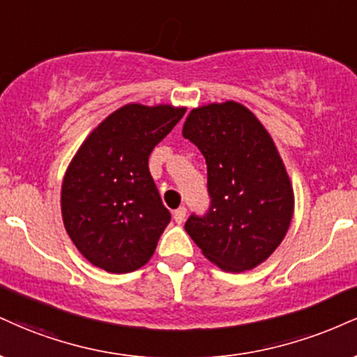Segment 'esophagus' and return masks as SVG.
Returning a JSON list of instances; mask_svg holds the SVG:
<instances>
[{
    "instance_id": "34e87169",
    "label": "esophagus",
    "mask_w": 357,
    "mask_h": 357,
    "mask_svg": "<svg viewBox=\"0 0 357 357\" xmlns=\"http://www.w3.org/2000/svg\"><path fill=\"white\" fill-rule=\"evenodd\" d=\"M173 216H174V221L178 222V225H181L184 218H186V208H184V206H179V208L173 213Z\"/></svg>"
}]
</instances>
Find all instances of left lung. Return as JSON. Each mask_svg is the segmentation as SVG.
<instances>
[{
  "instance_id": "obj_1",
  "label": "left lung",
  "mask_w": 357,
  "mask_h": 357,
  "mask_svg": "<svg viewBox=\"0 0 357 357\" xmlns=\"http://www.w3.org/2000/svg\"><path fill=\"white\" fill-rule=\"evenodd\" d=\"M183 136L208 166V213L184 229L222 271L256 268L281 244L293 220L294 192L273 137L234 101L192 109Z\"/></svg>"
}]
</instances>
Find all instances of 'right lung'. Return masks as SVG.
Segmentation results:
<instances>
[{
    "mask_svg": "<svg viewBox=\"0 0 357 357\" xmlns=\"http://www.w3.org/2000/svg\"><path fill=\"white\" fill-rule=\"evenodd\" d=\"M171 105L123 106L86 137L63 179L61 213L89 263L124 274L151 259L169 225L149 154L184 116Z\"/></svg>",
    "mask_w": 357,
    "mask_h": 357,
    "instance_id": "right-lung-1",
    "label": "right lung"
}]
</instances>
